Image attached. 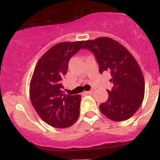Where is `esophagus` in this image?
I'll use <instances>...</instances> for the list:
<instances>
[{
    "label": "esophagus",
    "mask_w": 160,
    "mask_h": 160,
    "mask_svg": "<svg viewBox=\"0 0 160 160\" xmlns=\"http://www.w3.org/2000/svg\"><path fill=\"white\" fill-rule=\"evenodd\" d=\"M92 93H93V90L85 92V94H87V95H91V94H92Z\"/></svg>",
    "instance_id": "obj_1"
}]
</instances>
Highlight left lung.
<instances>
[{
	"instance_id": "8db88e82",
	"label": "left lung",
	"mask_w": 160,
	"mask_h": 160,
	"mask_svg": "<svg viewBox=\"0 0 160 160\" xmlns=\"http://www.w3.org/2000/svg\"><path fill=\"white\" fill-rule=\"evenodd\" d=\"M83 49L94 53L99 72L111 73L113 84L107 90V102L99 105L100 111L110 120H126L139 109L144 97V78L134 56L117 40L103 37L84 42Z\"/></svg>"
}]
</instances>
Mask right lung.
Here are the masks:
<instances>
[{
    "mask_svg": "<svg viewBox=\"0 0 160 160\" xmlns=\"http://www.w3.org/2000/svg\"><path fill=\"white\" fill-rule=\"evenodd\" d=\"M84 42H62L52 46L40 57L34 68L29 87L31 102L40 118L52 127H69L80 115L81 95L65 94L62 79L69 60Z\"/></svg>",
    "mask_w": 160,
    "mask_h": 160,
    "instance_id": "1",
    "label": "right lung"
}]
</instances>
